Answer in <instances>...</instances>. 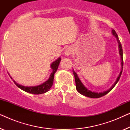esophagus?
Listing matches in <instances>:
<instances>
[{
    "instance_id": "obj_1",
    "label": "esophagus",
    "mask_w": 130,
    "mask_h": 130,
    "mask_svg": "<svg viewBox=\"0 0 130 130\" xmlns=\"http://www.w3.org/2000/svg\"><path fill=\"white\" fill-rule=\"evenodd\" d=\"M70 54H71L70 51H69V50H66V51L65 54L66 55V56H69V55H70Z\"/></svg>"
}]
</instances>
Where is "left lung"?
I'll return each mask as SVG.
<instances>
[{
	"mask_svg": "<svg viewBox=\"0 0 130 130\" xmlns=\"http://www.w3.org/2000/svg\"><path fill=\"white\" fill-rule=\"evenodd\" d=\"M112 33H113V35H114V36L116 37L117 41H118V44H119V48H120V54L121 57V64H122V70L121 71L120 74H119V76L117 78L116 82H115L114 84L112 85V86L111 87V88L109 89L108 90H106V91H105L104 92H101V93H96V92H93L92 91H90V90H88V89L86 88H85L84 85H83V83L81 82V81L80 80V79H79V77H78V76L77 75V74L73 70V74L74 76V79H75V82H76V89L78 91L79 93H80L82 95L85 96H87V97H89V98H100V97H102L103 96L105 95L106 94H107L108 93H109V92L111 91V90L112 89L114 88V86L116 85V84L118 82L119 80L120 79V77H121V75L122 74V66H123V51H122V45H121V42L120 41V40H119L118 38V35L117 34L116 32L114 29H112Z\"/></svg>",
	"mask_w": 130,
	"mask_h": 130,
	"instance_id": "left-lung-1",
	"label": "left lung"
}]
</instances>
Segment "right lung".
Segmentation results:
<instances>
[{
	"instance_id": "add662e5",
	"label": "right lung",
	"mask_w": 130,
	"mask_h": 130,
	"mask_svg": "<svg viewBox=\"0 0 130 130\" xmlns=\"http://www.w3.org/2000/svg\"><path fill=\"white\" fill-rule=\"evenodd\" d=\"M60 61H61V58H58L57 60L53 62L51 64V67L53 69V72L51 73V75L50 76L49 79H48L45 82L42 83V84L38 85L37 86H22L18 84L17 83H16L15 81L13 80V82L15 83V84L19 88L21 89L24 90L25 92H28V93H32V94H35V95H38V94H42L44 93L47 91H48L51 88L52 85L53 84V80H54V76L55 73L56 72L57 70L58 65Z\"/></svg>"
}]
</instances>
